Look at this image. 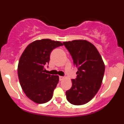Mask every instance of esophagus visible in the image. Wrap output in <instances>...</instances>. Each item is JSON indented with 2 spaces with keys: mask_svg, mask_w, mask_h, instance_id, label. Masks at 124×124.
I'll use <instances>...</instances> for the list:
<instances>
[{
  "mask_svg": "<svg viewBox=\"0 0 124 124\" xmlns=\"http://www.w3.org/2000/svg\"><path fill=\"white\" fill-rule=\"evenodd\" d=\"M64 77H63V76H59V80L60 81H62V80H63L64 79Z\"/></svg>",
  "mask_w": 124,
  "mask_h": 124,
  "instance_id": "34e87169",
  "label": "esophagus"
}]
</instances>
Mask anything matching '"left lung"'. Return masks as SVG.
Returning <instances> with one entry per match:
<instances>
[{
	"mask_svg": "<svg viewBox=\"0 0 124 124\" xmlns=\"http://www.w3.org/2000/svg\"><path fill=\"white\" fill-rule=\"evenodd\" d=\"M78 68L77 77L72 79V86L66 92L69 103L79 106L90 101L101 85L105 70L103 59L93 44L86 40L63 42Z\"/></svg>",
	"mask_w": 124,
	"mask_h": 124,
	"instance_id": "1",
	"label": "left lung"
}]
</instances>
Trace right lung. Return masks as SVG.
<instances>
[{"label":"right lung","instance_id":"1","mask_svg":"<svg viewBox=\"0 0 124 124\" xmlns=\"http://www.w3.org/2000/svg\"><path fill=\"white\" fill-rule=\"evenodd\" d=\"M63 45L59 41L42 39L31 42L23 52L18 64V76L23 90L38 104L49 101L59 82V76L44 73L51 51Z\"/></svg>","mask_w":124,"mask_h":124}]
</instances>
